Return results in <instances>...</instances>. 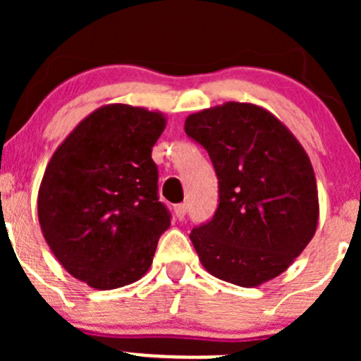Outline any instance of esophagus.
<instances>
[{
	"mask_svg": "<svg viewBox=\"0 0 361 361\" xmlns=\"http://www.w3.org/2000/svg\"><path fill=\"white\" fill-rule=\"evenodd\" d=\"M174 214H176L178 220H183L185 214H187V204H176L174 206Z\"/></svg>",
	"mask_w": 361,
	"mask_h": 361,
	"instance_id": "34e87169",
	"label": "esophagus"
}]
</instances>
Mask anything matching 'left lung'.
I'll return each mask as SVG.
<instances>
[{"instance_id":"obj_1","label":"left lung","mask_w":361,"mask_h":361,"mask_svg":"<svg viewBox=\"0 0 361 361\" xmlns=\"http://www.w3.org/2000/svg\"><path fill=\"white\" fill-rule=\"evenodd\" d=\"M185 133L209 154L220 202L190 241L214 278L253 288L285 272L314 238V171L288 127L265 108L228 103L192 113Z\"/></svg>"}]
</instances>
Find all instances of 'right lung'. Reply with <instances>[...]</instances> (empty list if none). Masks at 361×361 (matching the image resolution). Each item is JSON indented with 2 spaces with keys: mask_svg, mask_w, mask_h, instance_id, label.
Segmentation results:
<instances>
[{
  "mask_svg": "<svg viewBox=\"0 0 361 361\" xmlns=\"http://www.w3.org/2000/svg\"><path fill=\"white\" fill-rule=\"evenodd\" d=\"M166 115L104 104L82 120L47 164L38 220L59 264L96 290L143 278L171 225L159 202L152 147Z\"/></svg>",
  "mask_w": 361,
  "mask_h": 361,
  "instance_id": "right-lung-1",
  "label": "right lung"
}]
</instances>
